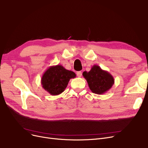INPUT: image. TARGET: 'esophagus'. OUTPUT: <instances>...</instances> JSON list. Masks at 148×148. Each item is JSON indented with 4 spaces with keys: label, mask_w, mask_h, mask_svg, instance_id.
Here are the masks:
<instances>
[{
    "label": "esophagus",
    "mask_w": 148,
    "mask_h": 148,
    "mask_svg": "<svg viewBox=\"0 0 148 148\" xmlns=\"http://www.w3.org/2000/svg\"><path fill=\"white\" fill-rule=\"evenodd\" d=\"M76 74H77V75L78 77H81L82 75V73L81 71H77L76 73Z\"/></svg>",
    "instance_id": "esophagus-1"
}]
</instances>
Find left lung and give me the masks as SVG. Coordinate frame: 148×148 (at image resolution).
<instances>
[{
  "instance_id": "8db88e82",
  "label": "left lung",
  "mask_w": 148,
  "mask_h": 148,
  "mask_svg": "<svg viewBox=\"0 0 148 148\" xmlns=\"http://www.w3.org/2000/svg\"><path fill=\"white\" fill-rule=\"evenodd\" d=\"M83 76L86 80L90 90L98 95L104 94L114 83L112 74L97 65L93 66L89 72H83Z\"/></svg>"
}]
</instances>
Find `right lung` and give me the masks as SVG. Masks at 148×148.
Here are the masks:
<instances>
[{"mask_svg":"<svg viewBox=\"0 0 148 148\" xmlns=\"http://www.w3.org/2000/svg\"><path fill=\"white\" fill-rule=\"evenodd\" d=\"M76 77L75 74L57 65L50 66L41 78L42 88L51 95H58L66 89L69 80Z\"/></svg>","mask_w":148,"mask_h":148,"instance_id":"right-lung-1","label":"right lung"}]
</instances>
